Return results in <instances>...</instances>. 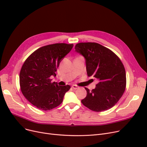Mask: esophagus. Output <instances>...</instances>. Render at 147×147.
Returning a JSON list of instances; mask_svg holds the SVG:
<instances>
[{"mask_svg":"<svg viewBox=\"0 0 147 147\" xmlns=\"http://www.w3.org/2000/svg\"><path fill=\"white\" fill-rule=\"evenodd\" d=\"M72 88H73V89H77L79 88V86H77V85H73Z\"/></svg>","mask_w":147,"mask_h":147,"instance_id":"1","label":"esophagus"}]
</instances>
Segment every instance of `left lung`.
Segmentation results:
<instances>
[{
	"label": "left lung",
	"mask_w": 147,
	"mask_h": 147,
	"mask_svg": "<svg viewBox=\"0 0 147 147\" xmlns=\"http://www.w3.org/2000/svg\"><path fill=\"white\" fill-rule=\"evenodd\" d=\"M75 51L85 57L88 76L98 82L92 91L87 88L86 97L81 102L95 112L111 109L122 97L126 87L123 63L112 50L96 42H80Z\"/></svg>",
	"instance_id": "1"
}]
</instances>
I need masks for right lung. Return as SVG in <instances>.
<instances>
[{
	"label": "right lung",
	"instance_id": "obj_1",
	"mask_svg": "<svg viewBox=\"0 0 147 147\" xmlns=\"http://www.w3.org/2000/svg\"><path fill=\"white\" fill-rule=\"evenodd\" d=\"M73 44L56 43L36 50L24 61L20 73L22 92L38 109L49 111L62 103L69 85L58 86L50 77L62 59L71 51Z\"/></svg>",
	"mask_w": 147,
	"mask_h": 147
}]
</instances>
